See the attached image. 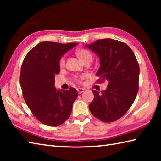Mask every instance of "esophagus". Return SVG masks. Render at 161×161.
I'll return each instance as SVG.
<instances>
[{
  "instance_id": "1",
  "label": "esophagus",
  "mask_w": 161,
  "mask_h": 161,
  "mask_svg": "<svg viewBox=\"0 0 161 161\" xmlns=\"http://www.w3.org/2000/svg\"><path fill=\"white\" fill-rule=\"evenodd\" d=\"M77 91L79 94H81V93H83L84 89V88H77Z\"/></svg>"
}]
</instances>
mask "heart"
Instances as JSON below:
<instances>
[{
  "mask_svg": "<svg viewBox=\"0 0 161 161\" xmlns=\"http://www.w3.org/2000/svg\"><path fill=\"white\" fill-rule=\"evenodd\" d=\"M76 53L77 54V56L79 57V58H80V60L82 61L83 63L86 62L87 61H91L92 59H93V55H92V54L90 51H88V50L79 49L77 50ZM64 64H65V59L64 57H62L59 61V65L61 66H64Z\"/></svg>",
  "mask_w": 161,
  "mask_h": 161,
  "instance_id": "heart-1",
  "label": "heart"
}]
</instances>
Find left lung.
<instances>
[{"label":"left lung","mask_w":161,"mask_h":161,"mask_svg":"<svg viewBox=\"0 0 161 161\" xmlns=\"http://www.w3.org/2000/svg\"><path fill=\"white\" fill-rule=\"evenodd\" d=\"M85 47L100 59L98 82H108L101 93L92 91L94 99L89 104L90 111L102 122L117 120L131 107L138 91L140 69L135 54L126 44L111 39L97 40Z\"/></svg>","instance_id":"obj_1"}]
</instances>
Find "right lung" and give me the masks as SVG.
<instances>
[{
  "label": "right lung",
  "instance_id": "right-lung-1",
  "mask_svg": "<svg viewBox=\"0 0 161 161\" xmlns=\"http://www.w3.org/2000/svg\"><path fill=\"white\" fill-rule=\"evenodd\" d=\"M77 43L42 42L24 59L20 75L23 98L34 115L44 125L57 126L69 118L77 90L56 89L54 75L60 71L61 57Z\"/></svg>",
  "mask_w": 161,
  "mask_h": 161
}]
</instances>
